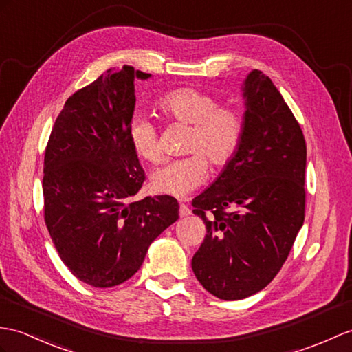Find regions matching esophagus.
<instances>
[{
    "label": "esophagus",
    "instance_id": "1",
    "mask_svg": "<svg viewBox=\"0 0 352 352\" xmlns=\"http://www.w3.org/2000/svg\"><path fill=\"white\" fill-rule=\"evenodd\" d=\"M192 214V211H190V208L186 206V204H179V216L182 217H187V216H190Z\"/></svg>",
    "mask_w": 352,
    "mask_h": 352
}]
</instances>
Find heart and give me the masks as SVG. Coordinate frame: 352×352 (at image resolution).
<instances>
[{
    "label": "heart",
    "mask_w": 352,
    "mask_h": 352,
    "mask_svg": "<svg viewBox=\"0 0 352 352\" xmlns=\"http://www.w3.org/2000/svg\"><path fill=\"white\" fill-rule=\"evenodd\" d=\"M156 109L170 122L190 126L186 153L192 154L154 170L151 186L159 193L186 198L206 183L207 160L214 168H223L234 159L244 132L241 112L234 106L219 104L216 96L192 87L163 94ZM127 136L139 159L160 163L165 157L159 130L148 117L130 120Z\"/></svg>",
    "instance_id": "b5f03b06"
}]
</instances>
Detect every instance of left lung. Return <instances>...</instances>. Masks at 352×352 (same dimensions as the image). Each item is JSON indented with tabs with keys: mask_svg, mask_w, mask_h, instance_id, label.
Masks as SVG:
<instances>
[{
	"mask_svg": "<svg viewBox=\"0 0 352 352\" xmlns=\"http://www.w3.org/2000/svg\"><path fill=\"white\" fill-rule=\"evenodd\" d=\"M243 97L240 148L192 201L193 213L207 228L192 268L220 300H241L264 289L305 222L306 141L300 124L261 70L244 79Z\"/></svg>",
	"mask_w": 352,
	"mask_h": 352,
	"instance_id": "1",
	"label": "left lung"
}]
</instances>
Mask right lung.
Returning <instances> with one entry per match:
<instances>
[{"label": "right lung", "mask_w": 352, "mask_h": 352, "mask_svg": "<svg viewBox=\"0 0 352 352\" xmlns=\"http://www.w3.org/2000/svg\"><path fill=\"white\" fill-rule=\"evenodd\" d=\"M124 65L78 89L56 117L45 151V223L63 263L80 282L111 288L141 268L146 250L178 219L169 195L130 201L145 173L129 142L135 79Z\"/></svg>", "instance_id": "1"}]
</instances>
